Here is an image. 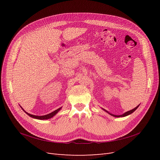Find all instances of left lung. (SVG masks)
Returning <instances> with one entry per match:
<instances>
[{
	"mask_svg": "<svg viewBox=\"0 0 160 160\" xmlns=\"http://www.w3.org/2000/svg\"><path fill=\"white\" fill-rule=\"evenodd\" d=\"M139 105L138 106H137L136 108H135L134 109H133L132 110H130V111H127V112H125V113H123V115H113V114H111V113H109V112H108L107 111H107V112L108 113H109L111 115H113V116H114V117H116V118H119V117H125V116H127V115H130L131 113H132L133 112H134V111L137 109V108L139 107Z\"/></svg>",
	"mask_w": 160,
	"mask_h": 160,
	"instance_id": "obj_1",
	"label": "left lung"
}]
</instances>
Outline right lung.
I'll use <instances>...</instances> for the list:
<instances>
[{"label": "right lung", "instance_id": "1", "mask_svg": "<svg viewBox=\"0 0 160 160\" xmlns=\"http://www.w3.org/2000/svg\"><path fill=\"white\" fill-rule=\"evenodd\" d=\"M60 109H61V108H59V109H56L55 111H52V113H49V114H47V115H42V116H37V115H31V114L28 113L26 112V111H25V112L28 115H29L30 117H31V118H35V119H48L51 118L53 117V116H54L55 115H56L58 111H59Z\"/></svg>", "mask_w": 160, "mask_h": 160}]
</instances>
